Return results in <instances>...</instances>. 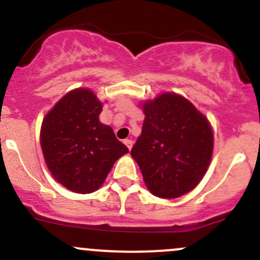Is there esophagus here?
Returning a JSON list of instances; mask_svg holds the SVG:
<instances>
[{
  "instance_id": "obj_1",
  "label": "esophagus",
  "mask_w": 260,
  "mask_h": 260,
  "mask_svg": "<svg viewBox=\"0 0 260 260\" xmlns=\"http://www.w3.org/2000/svg\"><path fill=\"white\" fill-rule=\"evenodd\" d=\"M124 144L126 145L127 149L131 150V147H133V145H134V141H133V140H130V139H126V140L124 141Z\"/></svg>"
}]
</instances>
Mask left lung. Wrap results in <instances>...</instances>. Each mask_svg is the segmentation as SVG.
Wrapping results in <instances>:
<instances>
[{
    "label": "left lung",
    "mask_w": 260,
    "mask_h": 260,
    "mask_svg": "<svg viewBox=\"0 0 260 260\" xmlns=\"http://www.w3.org/2000/svg\"><path fill=\"white\" fill-rule=\"evenodd\" d=\"M141 107L145 120L131 156L145 185L153 196L166 200L188 193L211 162V124L189 100L176 93H162Z\"/></svg>",
    "instance_id": "8db88e82"
}]
</instances>
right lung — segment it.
I'll return each mask as SVG.
<instances>
[{
    "mask_svg": "<svg viewBox=\"0 0 260 260\" xmlns=\"http://www.w3.org/2000/svg\"><path fill=\"white\" fill-rule=\"evenodd\" d=\"M103 103L94 91L67 93L44 116L41 147L55 181L75 193L100 188L115 161L129 152L109 125L100 122Z\"/></svg>",
    "mask_w": 260,
    "mask_h": 260,
    "instance_id": "obj_1",
    "label": "right lung"
}]
</instances>
